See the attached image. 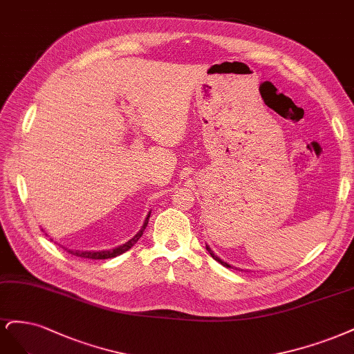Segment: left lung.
<instances>
[{"instance_id":"8db88e82","label":"left lung","mask_w":354,"mask_h":354,"mask_svg":"<svg viewBox=\"0 0 354 354\" xmlns=\"http://www.w3.org/2000/svg\"><path fill=\"white\" fill-rule=\"evenodd\" d=\"M206 250H207V252L210 253V256H212V257H213V259H214L216 261H219V263H221V265H223L225 268H231V265H227V263H226V261H223L222 259H219L218 256H216V254H214V253L212 252V250H210V247H209V245H206Z\"/></svg>"}]
</instances>
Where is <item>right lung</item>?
<instances>
[{
	"label": "right lung",
	"instance_id": "obj_1",
	"mask_svg": "<svg viewBox=\"0 0 354 354\" xmlns=\"http://www.w3.org/2000/svg\"><path fill=\"white\" fill-rule=\"evenodd\" d=\"M150 214H151V212L147 214V218H145V221H144V225H142V227L140 230V232L136 234L133 238H131L128 243H124V244H122V245H119V247H116V248H111V250H102V252H79V250H76V252H73V250H69V253L73 254V256H77V257H84V259L101 260V259L116 257V256H119V254H122V253H124V252H128V250H129L133 244H136V241H138V239L141 238V235H142V232H144V230H145V226H147V223H148V219H150Z\"/></svg>",
	"mask_w": 354,
	"mask_h": 354
}]
</instances>
